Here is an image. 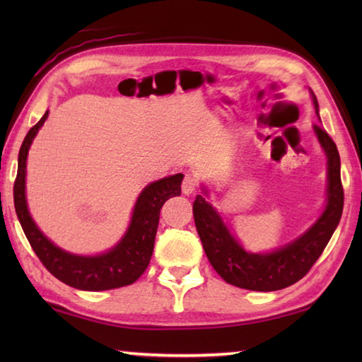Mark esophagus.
I'll list each match as a JSON object with an SVG mask.
<instances>
[{
    "mask_svg": "<svg viewBox=\"0 0 362 362\" xmlns=\"http://www.w3.org/2000/svg\"><path fill=\"white\" fill-rule=\"evenodd\" d=\"M196 188H198V179H196V175L187 174L185 179L182 182L183 194H192Z\"/></svg>",
    "mask_w": 362,
    "mask_h": 362,
    "instance_id": "34e87169",
    "label": "esophagus"
}]
</instances>
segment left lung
I'll list each match as a JSON object with an SVG mask.
<instances>
[{
	"instance_id": "obj_1",
	"label": "left lung",
	"mask_w": 362,
	"mask_h": 362,
	"mask_svg": "<svg viewBox=\"0 0 362 362\" xmlns=\"http://www.w3.org/2000/svg\"><path fill=\"white\" fill-rule=\"evenodd\" d=\"M315 107L317 102L315 97ZM317 140L327 155V206L320 220L289 246L273 254H247L220 220L218 214L201 194H196L193 217L204 252L214 269L226 283L249 291H279L302 279L332 238L343 211L340 155L334 140L315 124Z\"/></svg>"
}]
</instances>
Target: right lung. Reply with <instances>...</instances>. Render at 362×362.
<instances>
[{
	"label": "right lung",
	"mask_w": 362,
	"mask_h": 362,
	"mask_svg": "<svg viewBox=\"0 0 362 362\" xmlns=\"http://www.w3.org/2000/svg\"><path fill=\"white\" fill-rule=\"evenodd\" d=\"M47 118V112L28 131L19 151V168L14 182V207L25 233L30 246L38 255L42 265L59 281L81 291H108L116 287L129 286L142 276L148 267L155 236L159 223V211L163 204L173 196L180 194V183L183 175L175 174L153 182L139 196L134 207L131 226L126 236L115 249L107 254L95 257L71 255L59 249L42 236L30 217L25 201V166L27 153L32 140L42 122Z\"/></svg>",
	"instance_id": "obj_1"
}]
</instances>
